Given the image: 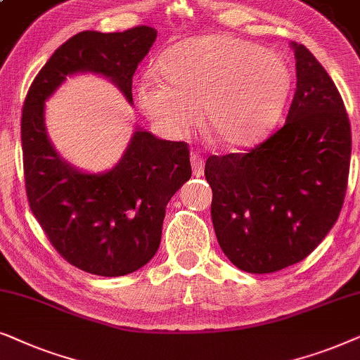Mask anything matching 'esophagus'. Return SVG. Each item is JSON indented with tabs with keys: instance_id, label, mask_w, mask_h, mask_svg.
<instances>
[{
	"instance_id": "1",
	"label": "esophagus",
	"mask_w": 360,
	"mask_h": 360,
	"mask_svg": "<svg viewBox=\"0 0 360 360\" xmlns=\"http://www.w3.org/2000/svg\"><path fill=\"white\" fill-rule=\"evenodd\" d=\"M191 162H193L194 176L200 177L204 174V160L199 155H191Z\"/></svg>"
}]
</instances>
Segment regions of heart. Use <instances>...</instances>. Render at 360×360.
<instances>
[{"instance_id": "1", "label": "heart", "mask_w": 360, "mask_h": 360, "mask_svg": "<svg viewBox=\"0 0 360 360\" xmlns=\"http://www.w3.org/2000/svg\"><path fill=\"white\" fill-rule=\"evenodd\" d=\"M158 72L135 89L140 112L162 136L189 133L202 110L205 130L225 146H243L280 117L291 87L285 57L232 34L186 39L161 56Z\"/></svg>"}]
</instances>
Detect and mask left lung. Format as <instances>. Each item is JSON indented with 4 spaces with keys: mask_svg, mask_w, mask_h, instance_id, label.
<instances>
[{
    "mask_svg": "<svg viewBox=\"0 0 360 360\" xmlns=\"http://www.w3.org/2000/svg\"><path fill=\"white\" fill-rule=\"evenodd\" d=\"M296 92L283 127L250 151L209 156L219 245L248 273L304 260L336 224L351 165V123L333 79L291 42Z\"/></svg>",
    "mask_w": 360,
    "mask_h": 360,
    "instance_id": "8db88e82",
    "label": "left lung"
}]
</instances>
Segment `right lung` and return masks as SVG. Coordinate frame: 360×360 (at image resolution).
Segmentation results:
<instances>
[{"label": "right lung", "mask_w": 360, "mask_h": 360, "mask_svg": "<svg viewBox=\"0 0 360 360\" xmlns=\"http://www.w3.org/2000/svg\"><path fill=\"white\" fill-rule=\"evenodd\" d=\"M155 41L150 26L79 32L51 56L24 100L21 143L30 207L56 250L92 275H128L155 257L166 205L191 177L188 143L160 140L136 127L117 165L103 172L82 171L52 145L46 100L69 77L95 74L117 85L133 105V74Z\"/></svg>", "instance_id": "obj_1"}]
</instances>
